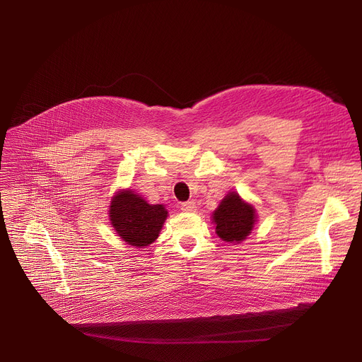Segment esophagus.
<instances>
[{
  "label": "esophagus",
  "instance_id": "34e87169",
  "mask_svg": "<svg viewBox=\"0 0 362 362\" xmlns=\"http://www.w3.org/2000/svg\"><path fill=\"white\" fill-rule=\"evenodd\" d=\"M180 206H182V211H185V213H194L197 210V204L194 201L183 202Z\"/></svg>",
  "mask_w": 362,
  "mask_h": 362
}]
</instances>
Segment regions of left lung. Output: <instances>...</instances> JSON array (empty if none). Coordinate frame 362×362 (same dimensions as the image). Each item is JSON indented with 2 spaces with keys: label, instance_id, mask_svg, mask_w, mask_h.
Listing matches in <instances>:
<instances>
[{
  "label": "left lung",
  "instance_id": "1",
  "mask_svg": "<svg viewBox=\"0 0 362 362\" xmlns=\"http://www.w3.org/2000/svg\"><path fill=\"white\" fill-rule=\"evenodd\" d=\"M216 232L226 242H240L248 236L255 223V211L235 192L227 195L214 211Z\"/></svg>",
  "mask_w": 362,
  "mask_h": 362
}]
</instances>
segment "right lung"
<instances>
[{
  "instance_id": "1",
  "label": "right lung",
  "mask_w": 362,
  "mask_h": 362,
  "mask_svg": "<svg viewBox=\"0 0 362 362\" xmlns=\"http://www.w3.org/2000/svg\"><path fill=\"white\" fill-rule=\"evenodd\" d=\"M167 211L163 205H151L139 195L123 191L111 201L110 220L114 230L132 246H148L158 238Z\"/></svg>"
}]
</instances>
